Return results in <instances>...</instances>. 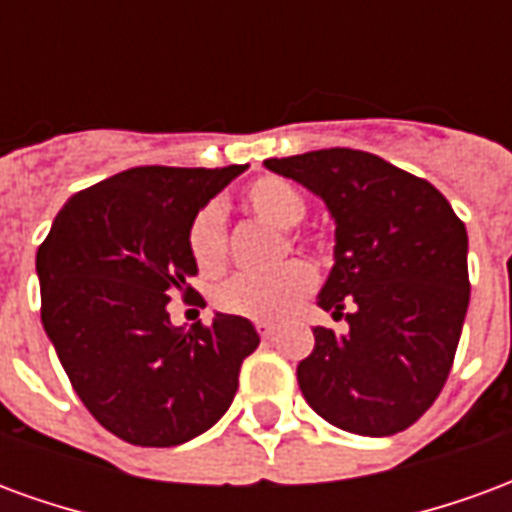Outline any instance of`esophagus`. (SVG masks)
I'll list each match as a JSON object with an SVG mask.
<instances>
[{"label":"esophagus","instance_id":"34e87169","mask_svg":"<svg viewBox=\"0 0 512 512\" xmlns=\"http://www.w3.org/2000/svg\"><path fill=\"white\" fill-rule=\"evenodd\" d=\"M257 332H260L263 340H274L277 337V329H271V326H257Z\"/></svg>","mask_w":512,"mask_h":512}]
</instances>
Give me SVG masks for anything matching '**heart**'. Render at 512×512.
Wrapping results in <instances>:
<instances>
[{"label":"heart","instance_id":"obj_1","mask_svg":"<svg viewBox=\"0 0 512 512\" xmlns=\"http://www.w3.org/2000/svg\"><path fill=\"white\" fill-rule=\"evenodd\" d=\"M241 205L260 222L277 230H293L307 213V200L290 180L266 175L252 180L241 194ZM191 263L202 274H213L224 266L227 255V233H224V213L216 202L202 205L191 216L186 230ZM315 285L312 268L304 263H288L266 277H233L216 290V307L227 315H238L255 323H282L299 310L301 301Z\"/></svg>","mask_w":512,"mask_h":512}]
</instances>
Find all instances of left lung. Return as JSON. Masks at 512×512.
Segmentation results:
<instances>
[{
	"mask_svg": "<svg viewBox=\"0 0 512 512\" xmlns=\"http://www.w3.org/2000/svg\"><path fill=\"white\" fill-rule=\"evenodd\" d=\"M266 167L321 197L334 266L318 307L348 321L315 326L299 386L315 414L359 436L414 425L450 376L469 307V238L436 186L384 158L329 147Z\"/></svg>",
	"mask_w": 512,
	"mask_h": 512,
	"instance_id": "1",
	"label": "left lung"
}]
</instances>
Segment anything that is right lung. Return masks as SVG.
Masks as SVG:
<instances>
[{"mask_svg":"<svg viewBox=\"0 0 512 512\" xmlns=\"http://www.w3.org/2000/svg\"><path fill=\"white\" fill-rule=\"evenodd\" d=\"M246 167H134L73 194L40 244V321L76 395L117 439L175 447L230 408L255 326L216 312L172 326L169 299L205 304L191 277L194 213Z\"/></svg>","mask_w":512,"mask_h":512,"instance_id":"add662e5","label":"right lung"}]
</instances>
